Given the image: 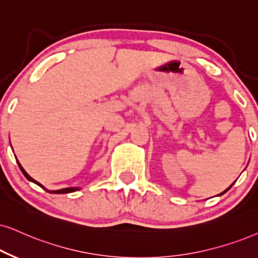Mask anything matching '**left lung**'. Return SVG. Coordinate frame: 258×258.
Segmentation results:
<instances>
[{
  "label": "left lung",
  "instance_id": "1",
  "mask_svg": "<svg viewBox=\"0 0 258 258\" xmlns=\"http://www.w3.org/2000/svg\"><path fill=\"white\" fill-rule=\"evenodd\" d=\"M233 183H234V182H233ZM233 183H232V184H231V185H230V187H229V188H227V189H226V190H224V191H223V193H221V194H219V195H223V194H224V193H226V191H227V190H229V189H230V188H231V187H232V185H233Z\"/></svg>",
  "mask_w": 258,
  "mask_h": 258
}]
</instances>
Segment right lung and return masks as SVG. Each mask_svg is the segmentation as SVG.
<instances>
[{
	"label": "right lung",
	"mask_w": 258,
	"mask_h": 258,
	"mask_svg": "<svg viewBox=\"0 0 258 258\" xmlns=\"http://www.w3.org/2000/svg\"><path fill=\"white\" fill-rule=\"evenodd\" d=\"M18 164H19V167H20V169H21L22 174L25 175V177L27 178L28 181H31V182H34L35 184H38L39 187H41L42 189H45V190L48 191V193H51V194H67V193H73V191H76V190H78V189H80V188H76V187H71V188H63V189H59V190H47L46 188H44V187H42V185H41L40 183H38L37 181L33 180V178H32L31 176H29V175L27 174V172L25 171V169L21 167V164H20V163H19V161H18Z\"/></svg>",
	"instance_id": "1"
}]
</instances>
